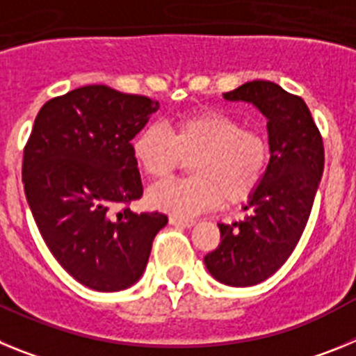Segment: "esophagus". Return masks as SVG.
Masks as SVG:
<instances>
[{
  "instance_id": "1",
  "label": "esophagus",
  "mask_w": 356,
  "mask_h": 356,
  "mask_svg": "<svg viewBox=\"0 0 356 356\" xmlns=\"http://www.w3.org/2000/svg\"><path fill=\"white\" fill-rule=\"evenodd\" d=\"M169 222L175 226H184V228H193V226L196 225L194 219H185V217H178V216L169 217Z\"/></svg>"
}]
</instances>
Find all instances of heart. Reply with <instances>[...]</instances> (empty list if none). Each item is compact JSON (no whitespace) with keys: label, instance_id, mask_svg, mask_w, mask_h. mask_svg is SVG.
I'll return each mask as SVG.
<instances>
[{"label":"heart","instance_id":"1","mask_svg":"<svg viewBox=\"0 0 356 356\" xmlns=\"http://www.w3.org/2000/svg\"><path fill=\"white\" fill-rule=\"evenodd\" d=\"M131 153L151 178H165L184 159H193L188 165L193 178L160 181L147 191L153 209L178 217L213 209L222 197L228 203L248 200L262 184L271 159L262 134L213 108L180 115L171 130L153 122L135 137Z\"/></svg>","mask_w":356,"mask_h":356}]
</instances>
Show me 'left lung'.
I'll list each match as a JSON object with an SVG mask.
<instances>
[{
    "mask_svg": "<svg viewBox=\"0 0 356 356\" xmlns=\"http://www.w3.org/2000/svg\"><path fill=\"white\" fill-rule=\"evenodd\" d=\"M251 103L267 119L269 168L248 197L242 221L217 225L221 244L205 257L210 275L229 287H251L275 275L307 226L325 169V147L307 103L273 81L254 80L222 94Z\"/></svg>",
    "mask_w": 356,
    "mask_h": 356,
    "instance_id": "left-lung-1",
    "label": "left lung"
}]
</instances>
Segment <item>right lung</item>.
Returning a JSON list of instances; mask_svg holds the SVG:
<instances>
[{
	"instance_id": "right-lung-1",
	"label": "right lung",
	"mask_w": 356,
	"mask_h": 356,
	"mask_svg": "<svg viewBox=\"0 0 356 356\" xmlns=\"http://www.w3.org/2000/svg\"><path fill=\"white\" fill-rule=\"evenodd\" d=\"M159 102L87 85L44 103L24 147L23 184L46 246L81 285L118 292L139 282L159 212L115 210L143 196L131 140Z\"/></svg>"
}]
</instances>
